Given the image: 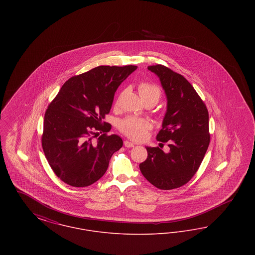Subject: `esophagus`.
Here are the masks:
<instances>
[{
  "label": "esophagus",
  "instance_id": "esophagus-1",
  "mask_svg": "<svg viewBox=\"0 0 255 255\" xmlns=\"http://www.w3.org/2000/svg\"><path fill=\"white\" fill-rule=\"evenodd\" d=\"M124 146L125 147H127V148H132L134 146L133 142H131V141H129V140H124Z\"/></svg>",
  "mask_w": 255,
  "mask_h": 255
}]
</instances>
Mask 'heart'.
Segmentation results:
<instances>
[{
    "label": "heart",
    "instance_id": "heart-1",
    "mask_svg": "<svg viewBox=\"0 0 255 255\" xmlns=\"http://www.w3.org/2000/svg\"><path fill=\"white\" fill-rule=\"evenodd\" d=\"M137 91L142 100L154 98L158 100L160 97V89L152 82L142 81L137 86ZM152 128V123L145 119L128 117L119 123V129L122 133L133 140H141Z\"/></svg>",
    "mask_w": 255,
    "mask_h": 255
}]
</instances>
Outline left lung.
<instances>
[{"label": "left lung", "mask_w": 255, "mask_h": 255, "mask_svg": "<svg viewBox=\"0 0 255 255\" xmlns=\"http://www.w3.org/2000/svg\"><path fill=\"white\" fill-rule=\"evenodd\" d=\"M167 97V111L157 139L170 151L146 147L148 157L139 164L146 180L158 189L170 190L189 182L199 169L210 142L205 102L182 74L163 65L149 66Z\"/></svg>", "instance_id": "obj_1"}]
</instances>
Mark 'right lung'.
Returning <instances> with one entry per match:
<instances>
[{"label":"right lung","instance_id":"add662e5","mask_svg":"<svg viewBox=\"0 0 255 255\" xmlns=\"http://www.w3.org/2000/svg\"><path fill=\"white\" fill-rule=\"evenodd\" d=\"M136 66H98L71 77L49 103L45 114L42 147L49 166L61 181L85 187L106 172L122 137L107 134L103 122L119 86ZM98 131L104 133L99 136Z\"/></svg>","mask_w":255,"mask_h":255}]
</instances>
